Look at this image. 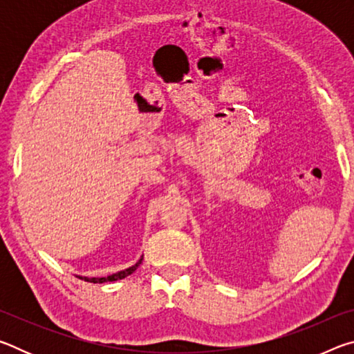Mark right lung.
Wrapping results in <instances>:
<instances>
[{
	"instance_id": "1",
	"label": "right lung",
	"mask_w": 354,
	"mask_h": 354,
	"mask_svg": "<svg viewBox=\"0 0 354 354\" xmlns=\"http://www.w3.org/2000/svg\"><path fill=\"white\" fill-rule=\"evenodd\" d=\"M142 259L143 257H140L139 261H137L134 266H131V267H128V268H124V270H120V272H117V273H112V274H109V277H103V278H88V277H77V278H81V279H84V281H87V283H93V284H97V283H107V281H117V279H123V278H127V277H129L131 273H134L136 270H137V267L140 266L142 263Z\"/></svg>"
}]
</instances>
